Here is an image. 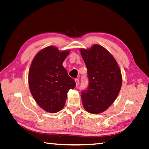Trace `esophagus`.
<instances>
[{
    "mask_svg": "<svg viewBox=\"0 0 149 149\" xmlns=\"http://www.w3.org/2000/svg\"><path fill=\"white\" fill-rule=\"evenodd\" d=\"M74 80H75V82H76V85H77V86L79 84V79L78 78H76Z\"/></svg>",
    "mask_w": 149,
    "mask_h": 149,
    "instance_id": "esophagus-1",
    "label": "esophagus"
}]
</instances>
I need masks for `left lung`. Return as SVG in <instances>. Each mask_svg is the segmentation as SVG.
I'll return each mask as SVG.
<instances>
[{
    "mask_svg": "<svg viewBox=\"0 0 149 149\" xmlns=\"http://www.w3.org/2000/svg\"><path fill=\"white\" fill-rule=\"evenodd\" d=\"M87 69L88 84L81 91L84 107L89 113L105 111L113 103L122 85L120 68L113 56L101 46L94 45L91 49H80Z\"/></svg>",
    "mask_w": 149,
    "mask_h": 149,
    "instance_id": "left-lung-1",
    "label": "left lung"
}]
</instances>
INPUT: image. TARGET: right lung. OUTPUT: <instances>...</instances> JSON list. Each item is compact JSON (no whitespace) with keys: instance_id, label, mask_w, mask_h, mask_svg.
I'll use <instances>...</instances> for the list:
<instances>
[{"instance_id":"1","label":"right lung","mask_w":149,"mask_h":149,"mask_svg":"<svg viewBox=\"0 0 149 149\" xmlns=\"http://www.w3.org/2000/svg\"><path fill=\"white\" fill-rule=\"evenodd\" d=\"M69 51L60 52L48 47L36 55L29 69L30 91L36 102L46 111L56 113L64 108L67 94L75 87V81L62 63Z\"/></svg>"}]
</instances>
